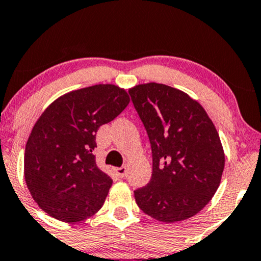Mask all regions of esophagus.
Instances as JSON below:
<instances>
[{
  "mask_svg": "<svg viewBox=\"0 0 261 261\" xmlns=\"http://www.w3.org/2000/svg\"><path fill=\"white\" fill-rule=\"evenodd\" d=\"M115 174L118 175V177H125L127 174L126 166H121V168H115Z\"/></svg>",
  "mask_w": 261,
  "mask_h": 261,
  "instance_id": "34e87169",
  "label": "esophagus"
}]
</instances>
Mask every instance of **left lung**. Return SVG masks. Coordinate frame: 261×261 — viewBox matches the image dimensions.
<instances>
[{
	"label": "left lung",
	"instance_id": "8db88e82",
	"mask_svg": "<svg viewBox=\"0 0 261 261\" xmlns=\"http://www.w3.org/2000/svg\"><path fill=\"white\" fill-rule=\"evenodd\" d=\"M152 147V178L135 191L144 214L158 221L186 220L210 202L225 166L212 119L196 99L164 84L128 90Z\"/></svg>",
	"mask_w": 261,
	"mask_h": 261
}]
</instances>
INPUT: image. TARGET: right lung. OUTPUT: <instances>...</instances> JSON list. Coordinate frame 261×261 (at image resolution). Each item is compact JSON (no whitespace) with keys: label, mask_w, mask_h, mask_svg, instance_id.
<instances>
[{"label":"right lung","mask_w":261,"mask_h":261,"mask_svg":"<svg viewBox=\"0 0 261 261\" xmlns=\"http://www.w3.org/2000/svg\"><path fill=\"white\" fill-rule=\"evenodd\" d=\"M128 102L124 89L99 84L65 93L41 114L25 146L24 176L49 216L77 222L102 208L113 181L96 164V134Z\"/></svg>","instance_id":"1"}]
</instances>
